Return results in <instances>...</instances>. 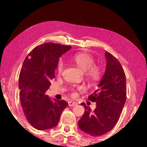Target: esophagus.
<instances>
[{
    "instance_id": "34e87169",
    "label": "esophagus",
    "mask_w": 147,
    "mask_h": 147,
    "mask_svg": "<svg viewBox=\"0 0 147 147\" xmlns=\"http://www.w3.org/2000/svg\"><path fill=\"white\" fill-rule=\"evenodd\" d=\"M68 105H69V106H74L77 105V103L75 102L69 101L68 102Z\"/></svg>"
}]
</instances>
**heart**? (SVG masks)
Masks as SVG:
<instances>
[{"mask_svg": "<svg viewBox=\"0 0 147 147\" xmlns=\"http://www.w3.org/2000/svg\"><path fill=\"white\" fill-rule=\"evenodd\" d=\"M73 60L78 67L84 72H86V75L92 83H96L102 76V70L100 67L94 65V59L90 54L86 53H81L74 54ZM64 63L62 59H59L56 65L57 73L60 74L63 71ZM72 96L76 97V91L71 89Z\"/></svg>", "mask_w": 147, "mask_h": 147, "instance_id": "b5f03b06", "label": "heart"}]
</instances>
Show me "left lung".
<instances>
[{
  "instance_id": "8db88e82",
  "label": "left lung",
  "mask_w": 147,
  "mask_h": 147,
  "mask_svg": "<svg viewBox=\"0 0 147 147\" xmlns=\"http://www.w3.org/2000/svg\"><path fill=\"white\" fill-rule=\"evenodd\" d=\"M106 71L98 89L88 96L96 102L94 111L81 103L85 111L78 121L80 129L93 137L103 136L113 129L117 123L126 100V75L123 67L115 56L105 53Z\"/></svg>"
}]
</instances>
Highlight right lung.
<instances>
[{
	"label": "right lung",
	"instance_id": "add662e5",
	"mask_svg": "<svg viewBox=\"0 0 147 147\" xmlns=\"http://www.w3.org/2000/svg\"><path fill=\"white\" fill-rule=\"evenodd\" d=\"M71 46L49 42L37 46L26 57L19 78L20 100L27 121L39 130L58 124L61 113L68 106L63 100L54 101L45 92L55 78L59 58Z\"/></svg>",
	"mask_w": 147,
	"mask_h": 147
}]
</instances>
